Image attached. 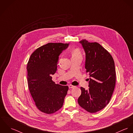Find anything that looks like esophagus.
<instances>
[{
  "label": "esophagus",
  "mask_w": 133,
  "mask_h": 133,
  "mask_svg": "<svg viewBox=\"0 0 133 133\" xmlns=\"http://www.w3.org/2000/svg\"><path fill=\"white\" fill-rule=\"evenodd\" d=\"M75 86H74V85H72V84H70V85H69V89H72V88H75Z\"/></svg>",
  "instance_id": "1"
}]
</instances>
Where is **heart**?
<instances>
[{
  "mask_svg": "<svg viewBox=\"0 0 133 133\" xmlns=\"http://www.w3.org/2000/svg\"><path fill=\"white\" fill-rule=\"evenodd\" d=\"M72 57H81L82 58V54L81 52L78 50V49H75L73 51L72 53Z\"/></svg>",
  "mask_w": 133,
  "mask_h": 133,
  "instance_id": "b5f03b06",
  "label": "heart"
}]
</instances>
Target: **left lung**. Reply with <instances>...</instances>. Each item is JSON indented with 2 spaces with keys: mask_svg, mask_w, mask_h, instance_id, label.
<instances>
[{
  "mask_svg": "<svg viewBox=\"0 0 133 133\" xmlns=\"http://www.w3.org/2000/svg\"><path fill=\"white\" fill-rule=\"evenodd\" d=\"M79 42L85 53V68L90 78L89 89L81 87L78 102L85 110L94 113L104 108L111 100L116 83L115 63L111 55L99 43L85 39Z\"/></svg>",
  "mask_w": 133,
  "mask_h": 133,
  "instance_id": "obj_1",
  "label": "left lung"
}]
</instances>
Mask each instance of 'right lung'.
<instances>
[{
    "label": "right lung",
    "instance_id": "1",
    "mask_svg": "<svg viewBox=\"0 0 133 133\" xmlns=\"http://www.w3.org/2000/svg\"><path fill=\"white\" fill-rule=\"evenodd\" d=\"M69 45L48 43L37 49L28 62L29 89L35 105L43 113H54L63 104L69 87L55 84L52 75L57 71L60 54Z\"/></svg>",
    "mask_w": 133,
    "mask_h": 133
}]
</instances>
